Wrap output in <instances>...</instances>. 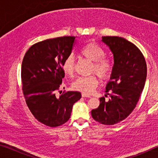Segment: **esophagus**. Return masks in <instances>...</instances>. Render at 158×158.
Wrapping results in <instances>:
<instances>
[{
	"label": "esophagus",
	"instance_id": "obj_1",
	"mask_svg": "<svg viewBox=\"0 0 158 158\" xmlns=\"http://www.w3.org/2000/svg\"><path fill=\"white\" fill-rule=\"evenodd\" d=\"M82 97H83V98H90V96H89V95H88V94H82Z\"/></svg>",
	"mask_w": 158,
	"mask_h": 158
}]
</instances>
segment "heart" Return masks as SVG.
<instances>
[{"label":"heart","mask_w":158,"mask_h":158,"mask_svg":"<svg viewBox=\"0 0 158 158\" xmlns=\"http://www.w3.org/2000/svg\"><path fill=\"white\" fill-rule=\"evenodd\" d=\"M81 55L90 61L93 62L91 71L96 73L101 78L107 79L111 76L114 70V62L111 58L105 57V52L96 43L90 42L85 45L81 51ZM75 59L73 55H69L64 60L62 68L64 73L72 75L74 72ZM98 84V81L95 75L86 77H79L72 83L73 90L90 94Z\"/></svg>","instance_id":"1"}]
</instances>
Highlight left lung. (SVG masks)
I'll list each match as a JSON object with an SVG mask.
<instances>
[{"instance_id": "8db88e82", "label": "left lung", "mask_w": 158, "mask_h": 158, "mask_svg": "<svg viewBox=\"0 0 158 158\" xmlns=\"http://www.w3.org/2000/svg\"><path fill=\"white\" fill-rule=\"evenodd\" d=\"M102 42L114 55V70L105 91L111 98L108 101L100 98V105L92 110L91 116L101 124L114 125L125 119L137 105L145 84L147 64L141 51L128 40L102 36Z\"/></svg>"}]
</instances>
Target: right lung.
Here are the masks:
<instances>
[{"mask_svg":"<svg viewBox=\"0 0 158 158\" xmlns=\"http://www.w3.org/2000/svg\"><path fill=\"white\" fill-rule=\"evenodd\" d=\"M75 36L49 39L28 49L21 64V82L26 103L39 122L50 127L68 122L73 106L81 98L78 91L56 92L61 88L64 73L62 64L72 52Z\"/></svg>","mask_w":158,"mask_h":158,"instance_id":"add662e5","label":"right lung"}]
</instances>
